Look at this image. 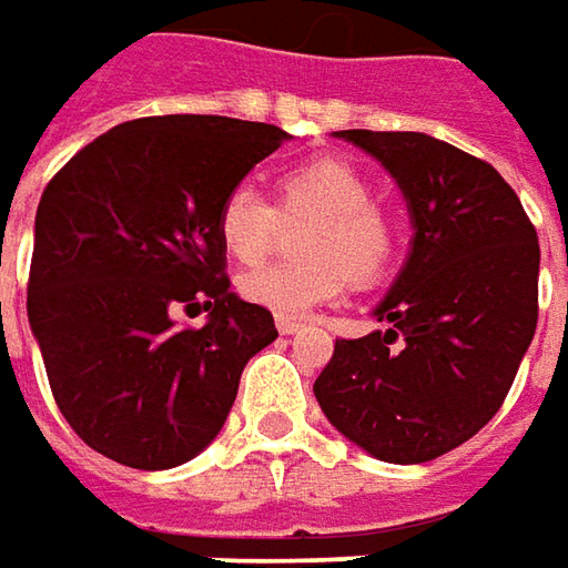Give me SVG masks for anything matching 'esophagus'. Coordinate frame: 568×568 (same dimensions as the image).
Returning a JSON list of instances; mask_svg holds the SVG:
<instances>
[{
    "mask_svg": "<svg viewBox=\"0 0 568 568\" xmlns=\"http://www.w3.org/2000/svg\"><path fill=\"white\" fill-rule=\"evenodd\" d=\"M276 329H280L283 336H292V333H298V329H302V323L288 321V317H276Z\"/></svg>",
    "mask_w": 568,
    "mask_h": 568,
    "instance_id": "obj_1",
    "label": "esophagus"
}]
</instances>
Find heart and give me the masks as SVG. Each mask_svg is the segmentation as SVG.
<instances>
[{
	"mask_svg": "<svg viewBox=\"0 0 568 568\" xmlns=\"http://www.w3.org/2000/svg\"><path fill=\"white\" fill-rule=\"evenodd\" d=\"M280 216H311L302 235V264L257 266L239 280L242 298L276 317H304L321 304L336 302L348 285L374 283L396 257V225L374 185L343 156H317L288 166L276 179V206L251 185L225 191L216 210V235L239 264H257L276 232Z\"/></svg>",
	"mask_w": 568,
	"mask_h": 568,
	"instance_id": "b5f03b06",
	"label": "heart"
}]
</instances>
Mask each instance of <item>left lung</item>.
<instances>
[{
    "label": "left lung",
    "instance_id": "obj_1",
    "mask_svg": "<svg viewBox=\"0 0 568 568\" xmlns=\"http://www.w3.org/2000/svg\"><path fill=\"white\" fill-rule=\"evenodd\" d=\"M377 156L415 239L374 311L386 329L336 339L314 383L329 424L371 456L430 462L499 412L538 326V232L490 163L420 131H336Z\"/></svg>",
    "mask_w": 568,
    "mask_h": 568
}]
</instances>
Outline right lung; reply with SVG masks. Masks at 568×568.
<instances>
[{"instance_id": "right-lung-1", "label": "right lung", "mask_w": 568, "mask_h": 568, "mask_svg": "<svg viewBox=\"0 0 568 568\" xmlns=\"http://www.w3.org/2000/svg\"><path fill=\"white\" fill-rule=\"evenodd\" d=\"M288 138L225 115L109 128L37 206L30 329L52 399L90 449L160 471L220 434L251 355L280 333L229 292L216 210ZM210 310L204 327L179 313Z\"/></svg>"}]
</instances>
